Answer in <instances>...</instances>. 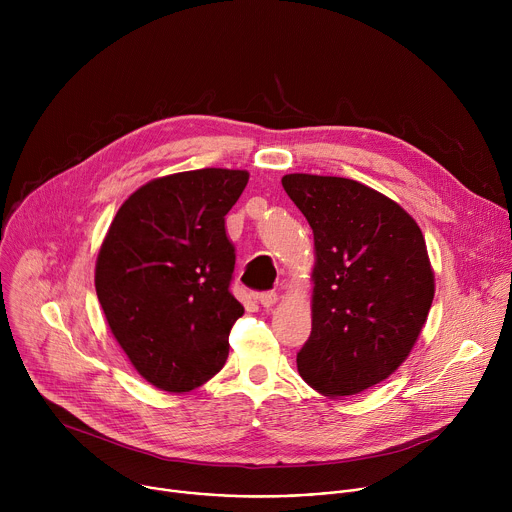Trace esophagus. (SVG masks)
<instances>
[{
  "label": "esophagus",
  "mask_w": 512,
  "mask_h": 512,
  "mask_svg": "<svg viewBox=\"0 0 512 512\" xmlns=\"http://www.w3.org/2000/svg\"><path fill=\"white\" fill-rule=\"evenodd\" d=\"M257 300H259V304L263 308H271L277 302V294H275V291H261V294L257 296Z\"/></svg>",
  "instance_id": "34e87169"
}]
</instances>
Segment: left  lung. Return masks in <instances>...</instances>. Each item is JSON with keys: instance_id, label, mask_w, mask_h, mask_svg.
I'll use <instances>...</instances> for the list:
<instances>
[{"instance_id": "left-lung-1", "label": "left lung", "mask_w": 512, "mask_h": 512, "mask_svg": "<svg viewBox=\"0 0 512 512\" xmlns=\"http://www.w3.org/2000/svg\"><path fill=\"white\" fill-rule=\"evenodd\" d=\"M281 184L316 245L298 371L326 397L356 395L401 367L427 320L435 289L423 235L397 202L356 180L287 174Z\"/></svg>"}]
</instances>
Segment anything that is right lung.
<instances>
[{"label": "right lung", "instance_id": "obj_1", "mask_svg": "<svg viewBox=\"0 0 512 512\" xmlns=\"http://www.w3.org/2000/svg\"><path fill=\"white\" fill-rule=\"evenodd\" d=\"M247 180L223 168L152 180L121 204L101 245L95 287L109 328L135 371L162 391L204 385L229 356L245 310L231 294L225 216Z\"/></svg>", "mask_w": 512, "mask_h": 512}]
</instances>
